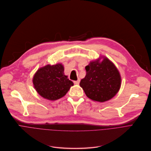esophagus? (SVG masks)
<instances>
[{
  "label": "esophagus",
  "instance_id": "obj_1",
  "mask_svg": "<svg viewBox=\"0 0 151 151\" xmlns=\"http://www.w3.org/2000/svg\"><path fill=\"white\" fill-rule=\"evenodd\" d=\"M79 82H80V79H78L77 81H73V83H74V84H77V85H78L79 84Z\"/></svg>",
  "mask_w": 151,
  "mask_h": 151
}]
</instances>
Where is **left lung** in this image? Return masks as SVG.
<instances>
[{"instance_id":"left-lung-1","label":"left lung","mask_w":151,"mask_h":151,"mask_svg":"<svg viewBox=\"0 0 151 151\" xmlns=\"http://www.w3.org/2000/svg\"><path fill=\"white\" fill-rule=\"evenodd\" d=\"M90 62L85 68L86 75L80 82L86 96L93 101L104 102L119 91L122 79L114 64L106 57Z\"/></svg>"}]
</instances>
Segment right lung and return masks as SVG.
Wrapping results in <instances>:
<instances>
[{
  "label": "right lung",
  "mask_w": 151,
  "mask_h": 151,
  "mask_svg": "<svg viewBox=\"0 0 151 151\" xmlns=\"http://www.w3.org/2000/svg\"><path fill=\"white\" fill-rule=\"evenodd\" d=\"M62 64L47 65L40 68L35 74L33 83L36 92L44 98L56 100L65 96L73 83L64 73Z\"/></svg>",
  "instance_id": "add662e5"
}]
</instances>
